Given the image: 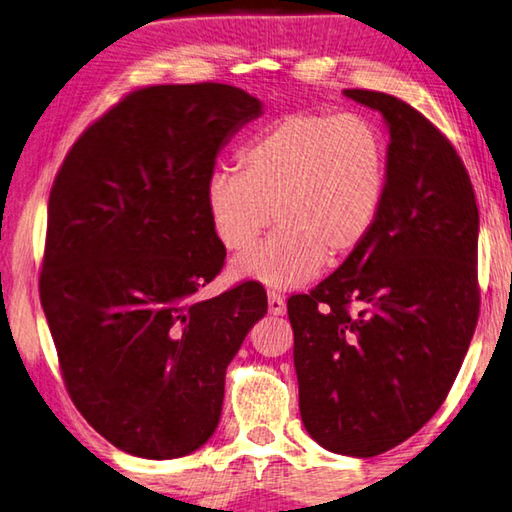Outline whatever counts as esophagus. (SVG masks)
Returning <instances> with one entry per match:
<instances>
[{
	"instance_id": "1",
	"label": "esophagus",
	"mask_w": 512,
	"mask_h": 512,
	"mask_svg": "<svg viewBox=\"0 0 512 512\" xmlns=\"http://www.w3.org/2000/svg\"><path fill=\"white\" fill-rule=\"evenodd\" d=\"M268 311H271L273 316H282L284 311H287V302H284L280 293H275V291L268 293Z\"/></svg>"
}]
</instances>
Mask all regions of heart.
<instances>
[{
  "mask_svg": "<svg viewBox=\"0 0 512 512\" xmlns=\"http://www.w3.org/2000/svg\"><path fill=\"white\" fill-rule=\"evenodd\" d=\"M239 169H214L205 205L216 239L244 250L275 223L264 244L232 264L239 280L273 289L307 282L359 250L379 221L388 189V146L359 112H289L259 131Z\"/></svg>",
  "mask_w": 512,
  "mask_h": 512,
  "instance_id": "1",
  "label": "heart"
}]
</instances>
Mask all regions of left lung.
Instances as JSON below:
<instances>
[{
	"label": "left lung",
	"instance_id": "obj_1",
	"mask_svg": "<svg viewBox=\"0 0 512 512\" xmlns=\"http://www.w3.org/2000/svg\"><path fill=\"white\" fill-rule=\"evenodd\" d=\"M345 97L388 124V189L359 250L287 302L300 415L334 454L377 456L440 409L479 318V207L452 142L409 103Z\"/></svg>",
	"mask_w": 512,
	"mask_h": 512
}]
</instances>
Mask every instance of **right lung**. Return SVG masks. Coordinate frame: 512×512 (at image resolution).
<instances>
[{
    "label": "right lung",
    "instance_id": "obj_1",
    "mask_svg": "<svg viewBox=\"0 0 512 512\" xmlns=\"http://www.w3.org/2000/svg\"><path fill=\"white\" fill-rule=\"evenodd\" d=\"M259 115L235 85H149L85 128L56 173L40 302L74 406L133 456L210 440L225 368L268 309L257 282L196 298L225 262L207 178Z\"/></svg>",
    "mask_w": 512,
    "mask_h": 512
}]
</instances>
